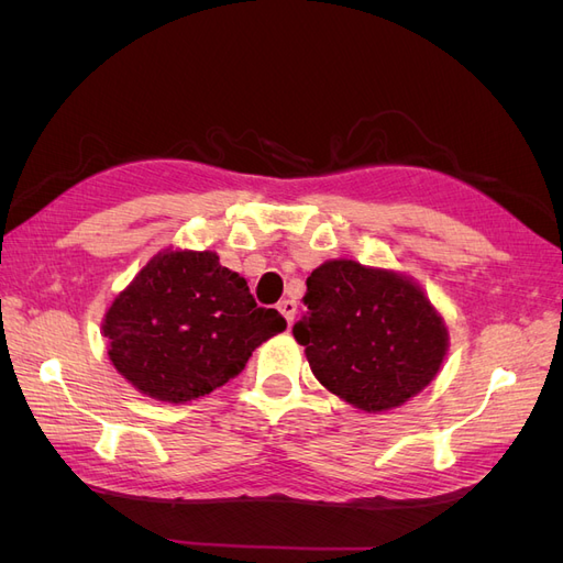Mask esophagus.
<instances>
[{"instance_id":"obj_1","label":"esophagus","mask_w":563,"mask_h":563,"mask_svg":"<svg viewBox=\"0 0 563 563\" xmlns=\"http://www.w3.org/2000/svg\"><path fill=\"white\" fill-rule=\"evenodd\" d=\"M277 308H279V312L284 314V319L288 321V327H291V323H294V317H296V300H282L279 305H277Z\"/></svg>"}]
</instances>
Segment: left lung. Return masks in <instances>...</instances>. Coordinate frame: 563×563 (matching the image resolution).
<instances>
[{"label":"left lung","mask_w":563,"mask_h":563,"mask_svg":"<svg viewBox=\"0 0 563 563\" xmlns=\"http://www.w3.org/2000/svg\"><path fill=\"white\" fill-rule=\"evenodd\" d=\"M308 312L294 327L314 378L366 413L389 411L428 387L444 364L449 331L406 275L327 261L308 277Z\"/></svg>","instance_id":"1"}]
</instances>
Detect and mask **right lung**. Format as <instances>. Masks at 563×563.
Wrapping results in <instances>:
<instances>
[{
	"mask_svg": "<svg viewBox=\"0 0 563 563\" xmlns=\"http://www.w3.org/2000/svg\"><path fill=\"white\" fill-rule=\"evenodd\" d=\"M286 329L216 251L166 249L106 312L112 366L145 397L185 404L244 371L251 352Z\"/></svg>",
	"mask_w": 563,
	"mask_h": 563,
	"instance_id": "right-lung-1",
	"label": "right lung"
}]
</instances>
